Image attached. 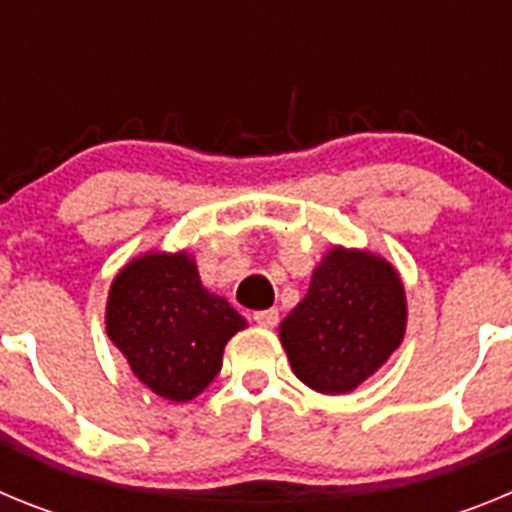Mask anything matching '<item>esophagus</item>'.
I'll return each instance as SVG.
<instances>
[{"mask_svg":"<svg viewBox=\"0 0 512 512\" xmlns=\"http://www.w3.org/2000/svg\"><path fill=\"white\" fill-rule=\"evenodd\" d=\"M253 323L261 325V328H274V325L279 323V310H259V312H253Z\"/></svg>","mask_w":512,"mask_h":512,"instance_id":"1","label":"esophagus"}]
</instances>
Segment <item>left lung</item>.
Returning a JSON list of instances; mask_svg holds the SVG:
<instances>
[{"label": "left lung", "instance_id": "1", "mask_svg": "<svg viewBox=\"0 0 512 512\" xmlns=\"http://www.w3.org/2000/svg\"><path fill=\"white\" fill-rule=\"evenodd\" d=\"M405 318V289L387 261L333 248L279 336L300 382L323 395H346L400 346Z\"/></svg>", "mask_w": 512, "mask_h": 512}]
</instances>
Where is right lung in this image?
<instances>
[{"instance_id":"right-lung-1","label":"right lung","mask_w":512,"mask_h":512,"mask_svg":"<svg viewBox=\"0 0 512 512\" xmlns=\"http://www.w3.org/2000/svg\"><path fill=\"white\" fill-rule=\"evenodd\" d=\"M246 320L202 287L187 253H148L112 282L107 336L148 390L171 402L200 395Z\"/></svg>"}]
</instances>
